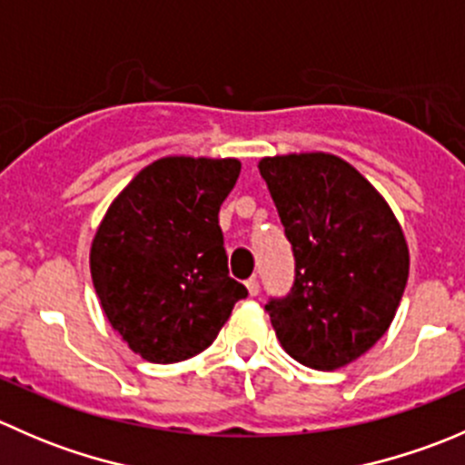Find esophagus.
<instances>
[{
    "label": "esophagus",
    "instance_id": "esophagus-1",
    "mask_svg": "<svg viewBox=\"0 0 465 465\" xmlns=\"http://www.w3.org/2000/svg\"><path fill=\"white\" fill-rule=\"evenodd\" d=\"M245 285H247V292H250L252 297H256V294H259L261 285H259V279H256V276H252V279H247Z\"/></svg>",
    "mask_w": 465,
    "mask_h": 465
}]
</instances>
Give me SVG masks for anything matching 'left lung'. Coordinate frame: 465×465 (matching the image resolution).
<instances>
[{"instance_id":"1","label":"left lung","mask_w":465,"mask_h":465,"mask_svg":"<svg viewBox=\"0 0 465 465\" xmlns=\"http://www.w3.org/2000/svg\"><path fill=\"white\" fill-rule=\"evenodd\" d=\"M261 177L292 245L294 281L265 311L281 346L332 371L387 332L405 292L410 252L382 195L335 154L265 157Z\"/></svg>"}]
</instances>
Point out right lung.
Listing matches in <instances>:
<instances>
[{
  "mask_svg": "<svg viewBox=\"0 0 465 465\" xmlns=\"http://www.w3.org/2000/svg\"><path fill=\"white\" fill-rule=\"evenodd\" d=\"M238 175V159H157L121 191L94 236L89 267L103 312L148 362L203 353L247 297L229 276L218 224Z\"/></svg>",
  "mask_w": 465,
  "mask_h": 465,
  "instance_id": "1",
  "label": "right lung"
}]
</instances>
